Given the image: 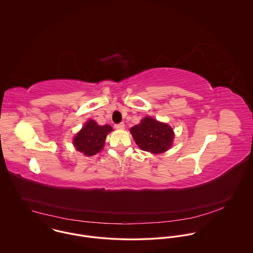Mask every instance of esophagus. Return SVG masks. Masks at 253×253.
Wrapping results in <instances>:
<instances>
[{
  "label": "esophagus",
  "mask_w": 253,
  "mask_h": 253,
  "mask_svg": "<svg viewBox=\"0 0 253 253\" xmlns=\"http://www.w3.org/2000/svg\"><path fill=\"white\" fill-rule=\"evenodd\" d=\"M115 128H117V129H123V128H125V124H124V123L116 124V125H115Z\"/></svg>",
  "instance_id": "esophagus-1"
}]
</instances>
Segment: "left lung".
Masks as SVG:
<instances>
[{"mask_svg":"<svg viewBox=\"0 0 253 253\" xmlns=\"http://www.w3.org/2000/svg\"><path fill=\"white\" fill-rule=\"evenodd\" d=\"M130 132L141 150L153 154L169 150L174 136L169 125L160 123L151 117H146L139 125L131 127Z\"/></svg>","mask_w":253,"mask_h":253,"instance_id":"1","label":"left lung"}]
</instances>
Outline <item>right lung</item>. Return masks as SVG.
Masks as SVG:
<instances>
[{
	"label": "right lung",
	"instance_id": "obj_1",
	"mask_svg": "<svg viewBox=\"0 0 253 253\" xmlns=\"http://www.w3.org/2000/svg\"><path fill=\"white\" fill-rule=\"evenodd\" d=\"M111 130L112 127L109 125L98 126L90 120L75 136L74 145L85 156H93L103 149L105 138Z\"/></svg>",
	"mask_w": 253,
	"mask_h": 253
}]
</instances>
